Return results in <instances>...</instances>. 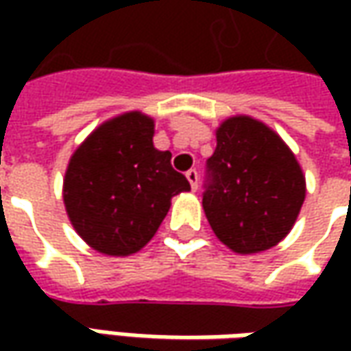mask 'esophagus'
<instances>
[{
  "label": "esophagus",
  "instance_id": "34e87169",
  "mask_svg": "<svg viewBox=\"0 0 351 351\" xmlns=\"http://www.w3.org/2000/svg\"><path fill=\"white\" fill-rule=\"evenodd\" d=\"M185 178H187V182L191 183V189L195 191L197 183H199V173H197V169H189V171L185 173Z\"/></svg>",
  "mask_w": 351,
  "mask_h": 351
}]
</instances>
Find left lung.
<instances>
[{"label": "left lung", "mask_w": 351, "mask_h": 351, "mask_svg": "<svg viewBox=\"0 0 351 351\" xmlns=\"http://www.w3.org/2000/svg\"><path fill=\"white\" fill-rule=\"evenodd\" d=\"M203 209L215 236L236 254L277 246L297 221L304 195L303 168L265 123L228 117L217 128V148L207 162Z\"/></svg>", "instance_id": "8db88e82"}]
</instances>
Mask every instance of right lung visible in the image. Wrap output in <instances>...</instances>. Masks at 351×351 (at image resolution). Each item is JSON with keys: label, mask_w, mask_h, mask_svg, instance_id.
Masks as SVG:
<instances>
[{"label": "right lung", "mask_w": 351, "mask_h": 351, "mask_svg": "<svg viewBox=\"0 0 351 351\" xmlns=\"http://www.w3.org/2000/svg\"><path fill=\"white\" fill-rule=\"evenodd\" d=\"M152 138L154 119L128 111L101 123L68 162L62 187L68 219L99 254H136L166 219L171 197L191 189Z\"/></svg>", "instance_id": "add662e5"}]
</instances>
